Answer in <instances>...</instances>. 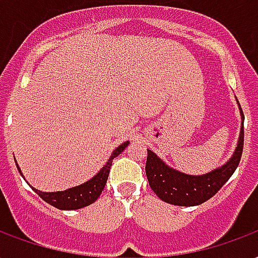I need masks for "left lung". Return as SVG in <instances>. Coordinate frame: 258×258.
<instances>
[{
	"label": "left lung",
	"instance_id": "1",
	"mask_svg": "<svg viewBox=\"0 0 258 258\" xmlns=\"http://www.w3.org/2000/svg\"><path fill=\"white\" fill-rule=\"evenodd\" d=\"M238 109L241 114V129L237 147L225 164L210 172L203 175H188L180 172L165 164L155 152L148 149L145 172L151 188L161 201L167 202L169 205L184 207L202 205L203 202L214 197L221 187L230 179L238 167L243 149V113L239 103Z\"/></svg>",
	"mask_w": 258,
	"mask_h": 258
}]
</instances>
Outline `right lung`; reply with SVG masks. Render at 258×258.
<instances>
[{
  "mask_svg": "<svg viewBox=\"0 0 258 258\" xmlns=\"http://www.w3.org/2000/svg\"><path fill=\"white\" fill-rule=\"evenodd\" d=\"M127 145H129V141H125L119 147L115 148L106 164L99 169V172L95 176L91 177L90 180L83 183V184L75 185V187H71V188L64 189V191H55V192H43V191L33 188V187H32V189L43 201H45L53 207H56L59 210H78V209L91 205L99 198L102 189L105 188V185H106L113 159L118 156ZM16 165H17V163H16ZM17 169L21 173V169H20L19 165H17ZM21 176L24 177L23 173H21Z\"/></svg>",
  "mask_w": 258,
  "mask_h": 258,
  "instance_id": "add662e5",
  "label": "right lung"
}]
</instances>
